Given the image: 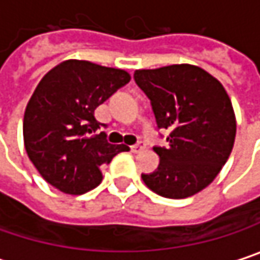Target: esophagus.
Listing matches in <instances>:
<instances>
[{"mask_svg":"<svg viewBox=\"0 0 260 260\" xmlns=\"http://www.w3.org/2000/svg\"><path fill=\"white\" fill-rule=\"evenodd\" d=\"M131 150H132V153H141V152L146 150V144H144V143H138V144L132 146Z\"/></svg>","mask_w":260,"mask_h":260,"instance_id":"1","label":"esophagus"}]
</instances>
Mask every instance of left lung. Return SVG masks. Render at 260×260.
<instances>
[{"mask_svg": "<svg viewBox=\"0 0 260 260\" xmlns=\"http://www.w3.org/2000/svg\"><path fill=\"white\" fill-rule=\"evenodd\" d=\"M159 128L171 131L168 147H154L159 167L143 174L154 193L181 200L205 189L232 152L237 120L223 84L197 65L174 63L137 70Z\"/></svg>", "mask_w": 260, "mask_h": 260, "instance_id": "obj_1", "label": "left lung"}]
</instances>
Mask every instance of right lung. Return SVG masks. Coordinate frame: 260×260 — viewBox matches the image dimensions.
I'll use <instances>...</instances> for the list:
<instances>
[{"mask_svg":"<svg viewBox=\"0 0 260 260\" xmlns=\"http://www.w3.org/2000/svg\"><path fill=\"white\" fill-rule=\"evenodd\" d=\"M131 80L128 71L89 60L68 59L53 67L37 84L23 116V143L41 177L68 195L95 189L101 167L125 144L107 143L95 110Z\"/></svg>","mask_w":260,"mask_h":260,"instance_id":"add662e5","label":"right lung"}]
</instances>
